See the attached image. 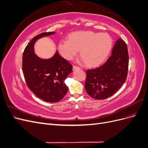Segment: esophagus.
Returning a JSON list of instances; mask_svg holds the SVG:
<instances>
[{"mask_svg":"<svg viewBox=\"0 0 148 148\" xmlns=\"http://www.w3.org/2000/svg\"><path fill=\"white\" fill-rule=\"evenodd\" d=\"M73 70H76V69H79V67H78V66H77L73 65Z\"/></svg>","mask_w":148,"mask_h":148,"instance_id":"34e87169","label":"esophagus"}]
</instances>
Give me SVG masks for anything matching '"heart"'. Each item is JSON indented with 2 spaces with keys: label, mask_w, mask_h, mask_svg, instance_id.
<instances>
[{
  "label": "heart",
  "mask_w": 148,
  "mask_h": 148,
  "mask_svg": "<svg viewBox=\"0 0 148 148\" xmlns=\"http://www.w3.org/2000/svg\"><path fill=\"white\" fill-rule=\"evenodd\" d=\"M112 40L109 34L92 31L71 34L69 40H62L59 49L67 60H72L80 51V56L85 64L95 66L104 62L111 50Z\"/></svg>",
  "instance_id": "1"
}]
</instances>
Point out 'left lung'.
Here are the masks:
<instances>
[{"instance_id": "8db88e82", "label": "left lung", "mask_w": 148, "mask_h": 148, "mask_svg": "<svg viewBox=\"0 0 148 148\" xmlns=\"http://www.w3.org/2000/svg\"><path fill=\"white\" fill-rule=\"evenodd\" d=\"M128 62L127 44L119 39L105 64L86 70L84 87L87 93L95 99H104L112 96L127 79Z\"/></svg>"}]
</instances>
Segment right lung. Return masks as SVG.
Returning a JSON list of instances; mask_svg holds the SVG:
<instances>
[{"mask_svg": "<svg viewBox=\"0 0 148 148\" xmlns=\"http://www.w3.org/2000/svg\"><path fill=\"white\" fill-rule=\"evenodd\" d=\"M55 34L46 32L36 36L25 49L23 70L26 84L34 95L48 102H57L68 91L65 79L72 71L73 66L56 52L48 59H41L34 53V46L39 39Z\"/></svg>", "mask_w": 148, "mask_h": 148, "instance_id": "right-lung-1", "label": "right lung"}]
</instances>
